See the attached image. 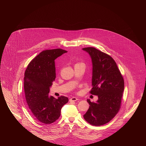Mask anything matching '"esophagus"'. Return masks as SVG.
I'll return each mask as SVG.
<instances>
[{
  "label": "esophagus",
  "mask_w": 146,
  "mask_h": 146,
  "mask_svg": "<svg viewBox=\"0 0 146 146\" xmlns=\"http://www.w3.org/2000/svg\"><path fill=\"white\" fill-rule=\"evenodd\" d=\"M78 100V99L76 98V97H72V98H71L70 99V100H69V101L70 102H75V101H76V100Z\"/></svg>",
  "instance_id": "esophagus-1"
}]
</instances>
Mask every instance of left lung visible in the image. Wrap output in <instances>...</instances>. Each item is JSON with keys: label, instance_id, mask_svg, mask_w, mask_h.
I'll list each match as a JSON object with an SVG mask.
<instances>
[{"label": "left lung", "instance_id": "8db88e82", "mask_svg": "<svg viewBox=\"0 0 146 146\" xmlns=\"http://www.w3.org/2000/svg\"><path fill=\"white\" fill-rule=\"evenodd\" d=\"M90 55L92 63L90 93L98 100L91 102L84 118L91 125L100 126L111 121L118 112L124 90V81L115 60L94 47L82 48Z\"/></svg>", "mask_w": 146, "mask_h": 146}]
</instances>
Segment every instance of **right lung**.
Segmentation results:
<instances>
[{"mask_svg": "<svg viewBox=\"0 0 146 146\" xmlns=\"http://www.w3.org/2000/svg\"><path fill=\"white\" fill-rule=\"evenodd\" d=\"M65 52L60 48L43 51L32 60L25 72L24 87L28 107L34 117L44 124L57 120L62 106L69 101L64 96L56 99L48 95L56 77L55 60Z\"/></svg>", "mask_w": 146, "mask_h": 146, "instance_id": "add662e5", "label": "right lung"}]
</instances>
